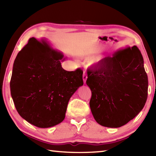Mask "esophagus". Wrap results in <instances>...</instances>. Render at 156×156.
<instances>
[{
    "label": "esophagus",
    "instance_id": "esophagus-1",
    "mask_svg": "<svg viewBox=\"0 0 156 156\" xmlns=\"http://www.w3.org/2000/svg\"><path fill=\"white\" fill-rule=\"evenodd\" d=\"M82 77H83V81H84V83H86V81H87V74H86L85 72H84L83 76H82Z\"/></svg>",
    "mask_w": 156,
    "mask_h": 156
}]
</instances>
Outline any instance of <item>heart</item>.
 I'll return each instance as SVG.
<instances>
[{
    "instance_id": "obj_1",
    "label": "heart",
    "mask_w": 156,
    "mask_h": 156,
    "mask_svg": "<svg viewBox=\"0 0 156 156\" xmlns=\"http://www.w3.org/2000/svg\"><path fill=\"white\" fill-rule=\"evenodd\" d=\"M98 61H99V59H97V60H96V62H98Z\"/></svg>"
}]
</instances>
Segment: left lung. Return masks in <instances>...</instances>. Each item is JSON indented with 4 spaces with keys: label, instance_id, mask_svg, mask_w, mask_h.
<instances>
[{
    "label": "left lung",
    "instance_id": "obj_1",
    "mask_svg": "<svg viewBox=\"0 0 156 156\" xmlns=\"http://www.w3.org/2000/svg\"><path fill=\"white\" fill-rule=\"evenodd\" d=\"M137 46L119 49L88 70L90 107L98 124L117 128L139 114L147 98L148 78Z\"/></svg>",
    "mask_w": 156,
    "mask_h": 156
}]
</instances>
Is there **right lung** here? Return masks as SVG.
<instances>
[{
	"instance_id": "obj_1",
	"label": "right lung",
	"mask_w": 156,
	"mask_h": 156,
	"mask_svg": "<svg viewBox=\"0 0 156 156\" xmlns=\"http://www.w3.org/2000/svg\"><path fill=\"white\" fill-rule=\"evenodd\" d=\"M63 58L45 39L32 37L15 59L12 98L20 116L37 127H54L64 121L69 98L84 84L82 69L65 70Z\"/></svg>"
}]
</instances>
